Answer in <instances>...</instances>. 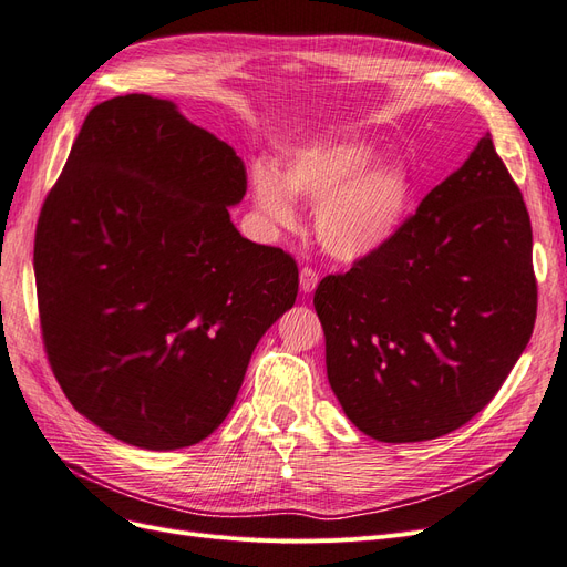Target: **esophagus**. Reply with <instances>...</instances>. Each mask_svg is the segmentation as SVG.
Segmentation results:
<instances>
[{
  "instance_id": "1",
  "label": "esophagus",
  "mask_w": 567,
  "mask_h": 567,
  "mask_svg": "<svg viewBox=\"0 0 567 567\" xmlns=\"http://www.w3.org/2000/svg\"><path fill=\"white\" fill-rule=\"evenodd\" d=\"M317 284H319L317 269L302 267V269H300V290H302V293H312V290L317 288Z\"/></svg>"
}]
</instances>
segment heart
Returning a JSON list of instances; mask_svg holds the SVG:
<instances>
[{
  "mask_svg": "<svg viewBox=\"0 0 567 567\" xmlns=\"http://www.w3.org/2000/svg\"><path fill=\"white\" fill-rule=\"evenodd\" d=\"M375 148L364 142H326L298 148L252 173L255 205L274 227H290V196L321 200L315 229L319 244L340 260H359L388 246L409 217L414 182L400 163H373Z\"/></svg>",
  "mask_w": 567,
  "mask_h": 567,
  "instance_id": "1",
  "label": "heart"
}]
</instances>
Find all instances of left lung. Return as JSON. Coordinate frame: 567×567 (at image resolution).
<instances>
[{"label":"left lung","instance_id":"left-lung-1","mask_svg":"<svg viewBox=\"0 0 567 567\" xmlns=\"http://www.w3.org/2000/svg\"><path fill=\"white\" fill-rule=\"evenodd\" d=\"M326 373L379 442L447 435L483 411L537 317L532 227L489 132L388 246L317 286Z\"/></svg>","mask_w":567,"mask_h":567}]
</instances>
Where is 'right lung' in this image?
<instances>
[{"instance_id":"right-lung-1","label":"right lung","mask_w":567,"mask_h":567,"mask_svg":"<svg viewBox=\"0 0 567 567\" xmlns=\"http://www.w3.org/2000/svg\"><path fill=\"white\" fill-rule=\"evenodd\" d=\"M246 165L173 101L127 94L84 117L42 205V340L65 398L142 450L227 419L257 340L298 296V265L231 225Z\"/></svg>"}]
</instances>
